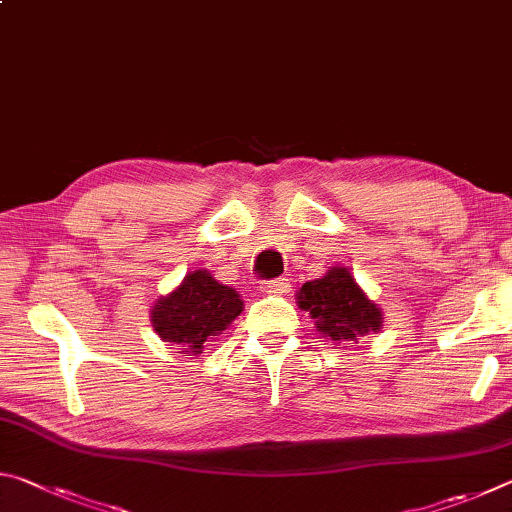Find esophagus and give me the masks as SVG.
<instances>
[{"mask_svg":"<svg viewBox=\"0 0 512 512\" xmlns=\"http://www.w3.org/2000/svg\"><path fill=\"white\" fill-rule=\"evenodd\" d=\"M262 289L264 293H287L289 291V280L287 277H275V280H266L262 282Z\"/></svg>","mask_w":512,"mask_h":512,"instance_id":"34e87169","label":"esophagus"}]
</instances>
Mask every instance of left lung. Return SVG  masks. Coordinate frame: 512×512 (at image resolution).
Segmentation results:
<instances>
[{
    "label": "left lung",
    "mask_w": 512,
    "mask_h": 512,
    "mask_svg": "<svg viewBox=\"0 0 512 512\" xmlns=\"http://www.w3.org/2000/svg\"><path fill=\"white\" fill-rule=\"evenodd\" d=\"M298 305L332 341H354L381 325L379 307L357 287L348 268L336 266L325 277L302 284Z\"/></svg>",
    "instance_id": "8db88e82"
}]
</instances>
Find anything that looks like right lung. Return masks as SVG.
I'll list each match as a JSON object with an SVG mask.
<instances>
[{
    "label": "right lung",
    "instance_id": "right-lung-1",
    "mask_svg": "<svg viewBox=\"0 0 512 512\" xmlns=\"http://www.w3.org/2000/svg\"><path fill=\"white\" fill-rule=\"evenodd\" d=\"M244 302L207 271H194L185 282L153 307V327L160 339L183 345L187 354H201L210 336L221 334L235 320Z\"/></svg>",
    "mask_w": 512,
    "mask_h": 512
}]
</instances>
